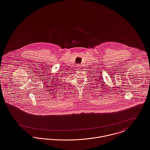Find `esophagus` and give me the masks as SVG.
I'll return each instance as SVG.
<instances>
[{
	"label": "esophagus",
	"instance_id": "esophagus-1",
	"mask_svg": "<svg viewBox=\"0 0 150 150\" xmlns=\"http://www.w3.org/2000/svg\"><path fill=\"white\" fill-rule=\"evenodd\" d=\"M76 66H77V67H80V66H81V65H80V64H77V65H76Z\"/></svg>",
	"mask_w": 150,
	"mask_h": 150
}]
</instances>
